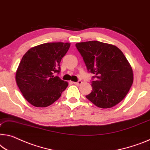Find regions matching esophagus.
Returning a JSON list of instances; mask_svg holds the SVG:
<instances>
[{"label": "esophagus", "instance_id": "34e87169", "mask_svg": "<svg viewBox=\"0 0 150 150\" xmlns=\"http://www.w3.org/2000/svg\"><path fill=\"white\" fill-rule=\"evenodd\" d=\"M74 84H76V85H80V84H82V82L81 81V80H78V82H73Z\"/></svg>", "mask_w": 150, "mask_h": 150}]
</instances>
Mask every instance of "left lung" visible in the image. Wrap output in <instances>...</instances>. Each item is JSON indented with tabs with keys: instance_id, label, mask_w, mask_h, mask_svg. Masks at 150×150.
<instances>
[{
	"instance_id": "1",
	"label": "left lung",
	"mask_w": 150,
	"mask_h": 150,
	"mask_svg": "<svg viewBox=\"0 0 150 150\" xmlns=\"http://www.w3.org/2000/svg\"><path fill=\"white\" fill-rule=\"evenodd\" d=\"M87 70L93 74V91L86 98L102 109L111 108L125 97L133 82V70L116 46L90 41L76 44Z\"/></svg>"
}]
</instances>
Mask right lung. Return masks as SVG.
I'll use <instances>...</instances> for the list:
<instances>
[{
    "mask_svg": "<svg viewBox=\"0 0 150 150\" xmlns=\"http://www.w3.org/2000/svg\"><path fill=\"white\" fill-rule=\"evenodd\" d=\"M70 43H46L29 49L16 72V82L24 98L34 107H46L61 96L68 82L55 76Z\"/></svg>",
    "mask_w": 150,
    "mask_h": 150,
    "instance_id": "1",
    "label": "right lung"
}]
</instances>
